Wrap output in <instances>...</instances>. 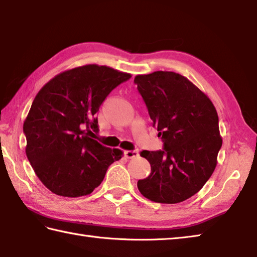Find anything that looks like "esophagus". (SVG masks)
Returning a JSON list of instances; mask_svg holds the SVG:
<instances>
[{
  "label": "esophagus",
  "instance_id": "34e87169",
  "mask_svg": "<svg viewBox=\"0 0 257 257\" xmlns=\"http://www.w3.org/2000/svg\"><path fill=\"white\" fill-rule=\"evenodd\" d=\"M124 156L126 159H134L139 157V151H137V150H127V151L124 152Z\"/></svg>",
  "mask_w": 257,
  "mask_h": 257
}]
</instances>
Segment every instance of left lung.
<instances>
[{
    "label": "left lung",
    "mask_w": 257,
    "mask_h": 257,
    "mask_svg": "<svg viewBox=\"0 0 257 257\" xmlns=\"http://www.w3.org/2000/svg\"><path fill=\"white\" fill-rule=\"evenodd\" d=\"M134 83L163 142V150L141 152L151 173L138 181L139 190L160 204L185 201L216 168L222 144L217 110L206 94L173 71L138 75Z\"/></svg>",
    "instance_id": "left-lung-1"
}]
</instances>
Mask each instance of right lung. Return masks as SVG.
<instances>
[{"label": "right lung", "instance_id": "right-lung-1", "mask_svg": "<svg viewBox=\"0 0 257 257\" xmlns=\"http://www.w3.org/2000/svg\"><path fill=\"white\" fill-rule=\"evenodd\" d=\"M131 78L106 66L86 65L57 75L37 94L23 124L26 153L37 177L62 197L87 196L122 158L90 138L95 114L115 87Z\"/></svg>", "mask_w": 257, "mask_h": 257}]
</instances>
